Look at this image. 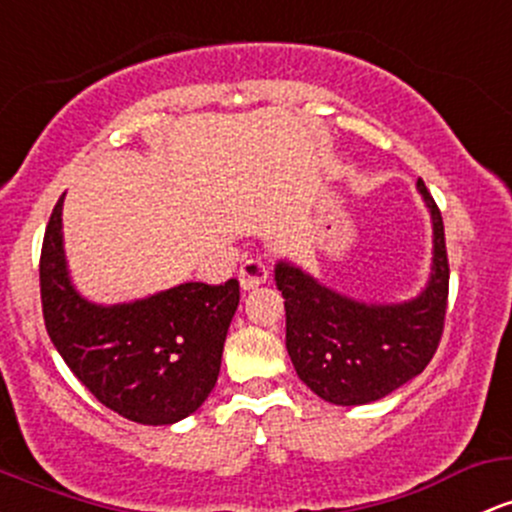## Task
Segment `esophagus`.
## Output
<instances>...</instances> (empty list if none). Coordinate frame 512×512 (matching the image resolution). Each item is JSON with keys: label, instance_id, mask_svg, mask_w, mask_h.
Wrapping results in <instances>:
<instances>
[{"label": "esophagus", "instance_id": "esophagus-1", "mask_svg": "<svg viewBox=\"0 0 512 512\" xmlns=\"http://www.w3.org/2000/svg\"><path fill=\"white\" fill-rule=\"evenodd\" d=\"M238 279L245 291L257 289V286H262L269 279V267L262 260H245L243 267H240Z\"/></svg>", "mask_w": 512, "mask_h": 512}]
</instances>
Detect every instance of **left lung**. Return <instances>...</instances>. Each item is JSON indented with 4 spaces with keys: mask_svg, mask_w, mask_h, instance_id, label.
Masks as SVG:
<instances>
[{
    "mask_svg": "<svg viewBox=\"0 0 512 512\" xmlns=\"http://www.w3.org/2000/svg\"><path fill=\"white\" fill-rule=\"evenodd\" d=\"M435 228V260L428 289L396 306H367L320 286L301 269H274L286 311V350L296 374L335 406H362L389 396L430 364L442 340L449 296L445 226L423 179Z\"/></svg>",
    "mask_w": 512,
    "mask_h": 512,
    "instance_id": "left-lung-1",
    "label": "left lung"
}]
</instances>
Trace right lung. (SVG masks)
<instances>
[{
	"mask_svg": "<svg viewBox=\"0 0 512 512\" xmlns=\"http://www.w3.org/2000/svg\"><path fill=\"white\" fill-rule=\"evenodd\" d=\"M63 196L50 213L38 265L50 340L109 411L140 425L187 418L218 381L223 342L240 301L238 279L216 286L189 282L145 301L94 306L67 279Z\"/></svg>",
	"mask_w": 512,
	"mask_h": 512,
	"instance_id": "1",
	"label": "right lung"
}]
</instances>
